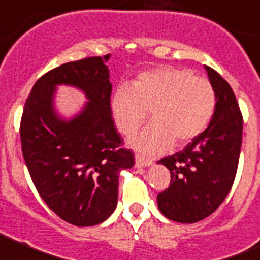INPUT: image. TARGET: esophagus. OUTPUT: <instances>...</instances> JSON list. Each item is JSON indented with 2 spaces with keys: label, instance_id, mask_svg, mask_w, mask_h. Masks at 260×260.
<instances>
[{
  "label": "esophagus",
  "instance_id": "obj_1",
  "mask_svg": "<svg viewBox=\"0 0 260 260\" xmlns=\"http://www.w3.org/2000/svg\"><path fill=\"white\" fill-rule=\"evenodd\" d=\"M152 164V161L148 160V158L142 157L140 155H136V166L138 168H145V166H150Z\"/></svg>",
  "mask_w": 260,
  "mask_h": 260
}]
</instances>
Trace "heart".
<instances>
[{
	"label": "heart",
	"mask_w": 260,
	"mask_h": 260,
	"mask_svg": "<svg viewBox=\"0 0 260 260\" xmlns=\"http://www.w3.org/2000/svg\"><path fill=\"white\" fill-rule=\"evenodd\" d=\"M113 119L123 135L137 132L131 140L137 151L156 155L173 143L176 147L198 137L212 120L216 92L212 84L185 69L161 67L138 75L131 86H119L110 100Z\"/></svg>",
	"instance_id": "b5f03b06"
}]
</instances>
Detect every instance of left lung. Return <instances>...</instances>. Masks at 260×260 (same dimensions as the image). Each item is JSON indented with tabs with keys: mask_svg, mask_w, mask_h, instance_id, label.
<instances>
[{
	"mask_svg": "<svg viewBox=\"0 0 260 260\" xmlns=\"http://www.w3.org/2000/svg\"><path fill=\"white\" fill-rule=\"evenodd\" d=\"M216 92V110L205 132L184 150L161 158L170 185L158 193L157 206L175 222L194 223L212 215L235 180L243 140V115L229 82L205 66Z\"/></svg>",
	"mask_w": 260,
	"mask_h": 260,
	"instance_id": "8db88e82",
	"label": "left lung"
}]
</instances>
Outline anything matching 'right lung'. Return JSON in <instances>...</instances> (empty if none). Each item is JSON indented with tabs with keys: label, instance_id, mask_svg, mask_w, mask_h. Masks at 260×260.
<instances>
[{
	"label": "right lung",
	"instance_id": "1",
	"mask_svg": "<svg viewBox=\"0 0 260 260\" xmlns=\"http://www.w3.org/2000/svg\"><path fill=\"white\" fill-rule=\"evenodd\" d=\"M108 59L109 54L87 57L43 75L20 123L22 156L38 193L58 217L80 228L102 223L114 212L120 170L135 164L112 117ZM57 84L79 87L89 99L70 121L52 107Z\"/></svg>",
	"mask_w": 260,
	"mask_h": 260
}]
</instances>
